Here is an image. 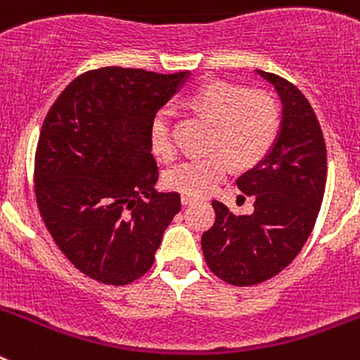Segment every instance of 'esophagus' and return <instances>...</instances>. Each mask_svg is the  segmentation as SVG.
Segmentation results:
<instances>
[{
	"mask_svg": "<svg viewBox=\"0 0 360 360\" xmlns=\"http://www.w3.org/2000/svg\"><path fill=\"white\" fill-rule=\"evenodd\" d=\"M182 205H189V203H193L195 202V198H193V196H187V195H182Z\"/></svg>",
	"mask_w": 360,
	"mask_h": 360,
	"instance_id": "34e87169",
	"label": "esophagus"
}]
</instances>
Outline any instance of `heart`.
<instances>
[{
	"instance_id": "b5f03b06",
	"label": "heart",
	"mask_w": 360,
	"mask_h": 360,
	"mask_svg": "<svg viewBox=\"0 0 360 360\" xmlns=\"http://www.w3.org/2000/svg\"><path fill=\"white\" fill-rule=\"evenodd\" d=\"M189 104L214 120L211 136L214 153L173 165L165 173V184L196 198L207 195L231 173L232 162L238 167H250L265 157L278 135L279 106L266 91H245L241 86L224 81L200 86L189 97ZM149 142L162 160L176 155V141L165 110L153 117Z\"/></svg>"
}]
</instances>
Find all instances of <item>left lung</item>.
<instances>
[{
	"mask_svg": "<svg viewBox=\"0 0 360 360\" xmlns=\"http://www.w3.org/2000/svg\"><path fill=\"white\" fill-rule=\"evenodd\" d=\"M256 72L281 98V129L263 160L236 180L256 200L252 214H232L214 200V225L202 236L211 272L234 287L266 281L294 262L316 225L326 186V144L308 98L287 79Z\"/></svg>",
	"mask_w": 360,
	"mask_h": 360,
	"instance_id": "left-lung-1",
	"label": "left lung"
}]
</instances>
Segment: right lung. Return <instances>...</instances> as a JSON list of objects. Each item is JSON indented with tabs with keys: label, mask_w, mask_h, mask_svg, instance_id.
I'll return each instance as SVG.
<instances>
[{
	"label": "right lung",
	"mask_w": 360,
	"mask_h": 360,
	"mask_svg": "<svg viewBox=\"0 0 360 360\" xmlns=\"http://www.w3.org/2000/svg\"><path fill=\"white\" fill-rule=\"evenodd\" d=\"M189 72L90 70L57 97L39 133L34 182L41 218L82 274L128 285L151 269L178 193H157L149 126Z\"/></svg>",
	"instance_id": "right-lung-1"
}]
</instances>
